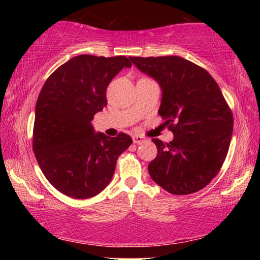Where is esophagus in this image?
<instances>
[{
    "label": "esophagus",
    "instance_id": "esophagus-1",
    "mask_svg": "<svg viewBox=\"0 0 260 260\" xmlns=\"http://www.w3.org/2000/svg\"><path fill=\"white\" fill-rule=\"evenodd\" d=\"M147 139L144 138V136H141V135H134L133 136V142L136 144H140V143H143L146 142Z\"/></svg>",
    "mask_w": 260,
    "mask_h": 260
}]
</instances>
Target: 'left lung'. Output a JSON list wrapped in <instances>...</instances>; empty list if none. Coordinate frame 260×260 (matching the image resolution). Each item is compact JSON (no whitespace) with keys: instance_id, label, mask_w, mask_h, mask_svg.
<instances>
[{"instance_id":"left-lung-1","label":"left lung","mask_w":260,"mask_h":260,"mask_svg":"<svg viewBox=\"0 0 260 260\" xmlns=\"http://www.w3.org/2000/svg\"><path fill=\"white\" fill-rule=\"evenodd\" d=\"M162 90L158 113L174 134L170 143L152 139L157 157L148 166L153 181L174 195L201 190L226 159L233 113L205 69L179 56L129 57Z\"/></svg>"}]
</instances>
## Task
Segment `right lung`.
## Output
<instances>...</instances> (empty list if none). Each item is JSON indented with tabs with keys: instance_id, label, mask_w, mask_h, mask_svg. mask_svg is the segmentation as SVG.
<instances>
[{
	"instance_id": "add662e5",
	"label": "right lung",
	"mask_w": 260,
	"mask_h": 260,
	"mask_svg": "<svg viewBox=\"0 0 260 260\" xmlns=\"http://www.w3.org/2000/svg\"><path fill=\"white\" fill-rule=\"evenodd\" d=\"M131 67L125 56L80 55L56 69L43 85L35 107L33 151L48 181L64 195H98L133 142L126 133L94 134L90 124L107 107L109 83Z\"/></svg>"
}]
</instances>
